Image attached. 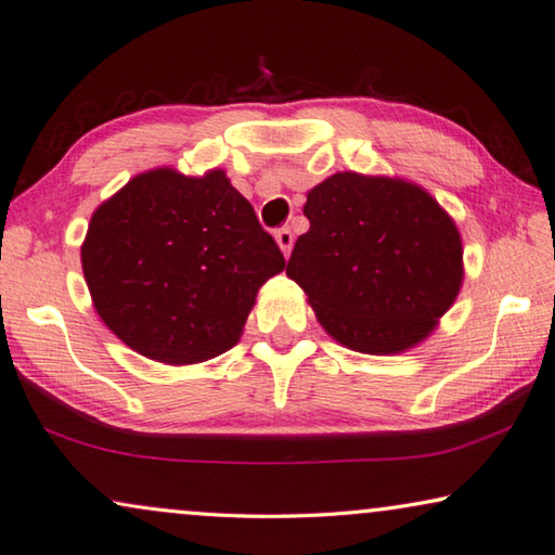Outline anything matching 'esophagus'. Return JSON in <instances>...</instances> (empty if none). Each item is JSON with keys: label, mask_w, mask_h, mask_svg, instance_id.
I'll use <instances>...</instances> for the list:
<instances>
[{"label": "esophagus", "mask_w": 555, "mask_h": 555, "mask_svg": "<svg viewBox=\"0 0 555 555\" xmlns=\"http://www.w3.org/2000/svg\"><path fill=\"white\" fill-rule=\"evenodd\" d=\"M275 242L282 248V254L289 256L292 244H295V234H292L289 227H282V229H278V232H275Z\"/></svg>", "instance_id": "1"}]
</instances>
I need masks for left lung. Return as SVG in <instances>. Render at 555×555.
<instances>
[{
  "label": "left lung",
  "instance_id": "obj_1",
  "mask_svg": "<svg viewBox=\"0 0 555 555\" xmlns=\"http://www.w3.org/2000/svg\"><path fill=\"white\" fill-rule=\"evenodd\" d=\"M309 232L287 260L328 336L367 354L430 336L464 280L454 219L421 185L354 171L307 193Z\"/></svg>",
  "mask_w": 555,
  "mask_h": 555
}]
</instances>
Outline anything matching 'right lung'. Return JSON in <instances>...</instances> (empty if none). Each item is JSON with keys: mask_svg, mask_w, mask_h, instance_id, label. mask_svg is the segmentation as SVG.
I'll use <instances>...</instances> for the list:
<instances>
[{"mask_svg": "<svg viewBox=\"0 0 555 555\" xmlns=\"http://www.w3.org/2000/svg\"><path fill=\"white\" fill-rule=\"evenodd\" d=\"M81 268L99 317L128 348L193 364L236 345L285 256L224 171L154 169L99 205Z\"/></svg>", "mask_w": 555, "mask_h": 555, "instance_id": "add662e5", "label": "right lung"}]
</instances>
